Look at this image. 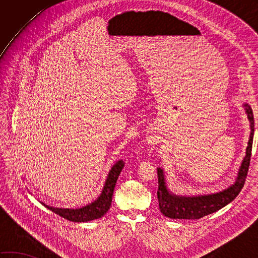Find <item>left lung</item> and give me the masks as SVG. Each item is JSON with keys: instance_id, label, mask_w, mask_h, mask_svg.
<instances>
[{"instance_id": "1", "label": "left lung", "mask_w": 258, "mask_h": 258, "mask_svg": "<svg viewBox=\"0 0 258 258\" xmlns=\"http://www.w3.org/2000/svg\"><path fill=\"white\" fill-rule=\"evenodd\" d=\"M246 112L250 122V135L248 141V146L246 149V156L239 168L238 176L236 182L226 190L221 193L205 195V196H196V197H182L176 196L169 193L165 186V179H164L163 169L157 168V178H158V189H157V199L160 210L164 215L171 218H178V220H200L208 214H212L228 203L236 199L239 191L244 187L246 177H247L250 156H251V147H253V138H254V114L248 104H245Z\"/></svg>"}]
</instances>
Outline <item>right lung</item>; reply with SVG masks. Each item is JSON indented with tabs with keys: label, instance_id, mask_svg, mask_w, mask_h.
I'll list each match as a JSON object with an SVG mask.
<instances>
[{
	"label": "right lung",
	"instance_id": "add662e5",
	"mask_svg": "<svg viewBox=\"0 0 258 258\" xmlns=\"http://www.w3.org/2000/svg\"><path fill=\"white\" fill-rule=\"evenodd\" d=\"M124 164L125 163L123 161H118L112 167L111 171H109L105 185H104L101 196L95 202H93L92 204L79 208V210H69V208L65 210V208H54L47 205L44 206L53 213H55L57 215L72 222H90L93 220H97V218L102 217L109 210L115 185H116V180L118 178L119 173L122 172Z\"/></svg>",
	"mask_w": 258,
	"mask_h": 258
}]
</instances>
